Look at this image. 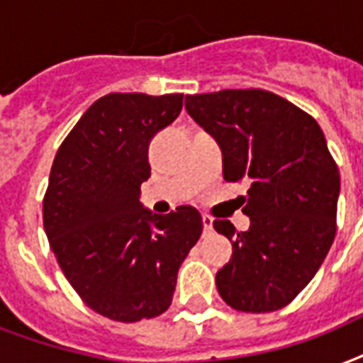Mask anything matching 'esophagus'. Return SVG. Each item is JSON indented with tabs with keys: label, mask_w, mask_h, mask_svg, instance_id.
<instances>
[{
	"label": "esophagus",
	"mask_w": 363,
	"mask_h": 363,
	"mask_svg": "<svg viewBox=\"0 0 363 363\" xmlns=\"http://www.w3.org/2000/svg\"><path fill=\"white\" fill-rule=\"evenodd\" d=\"M201 223H203V230L206 232L213 230V218L209 217V215H203V217H201Z\"/></svg>",
	"instance_id": "1"
}]
</instances>
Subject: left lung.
Masks as SVG:
<instances>
[{"label": "left lung", "instance_id": "left-lung-1", "mask_svg": "<svg viewBox=\"0 0 363 363\" xmlns=\"http://www.w3.org/2000/svg\"><path fill=\"white\" fill-rule=\"evenodd\" d=\"M184 108L217 140L226 182H249V228L213 226L232 242L217 289L240 312L289 304L322 267L335 240L341 179L314 118L262 89L186 95ZM245 201V200H243Z\"/></svg>", "mask_w": 363, "mask_h": 363}]
</instances>
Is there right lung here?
I'll return each mask as SVG.
<instances>
[{"instance_id": "add662e5", "label": "right lung", "mask_w": 363, "mask_h": 363, "mask_svg": "<svg viewBox=\"0 0 363 363\" xmlns=\"http://www.w3.org/2000/svg\"><path fill=\"white\" fill-rule=\"evenodd\" d=\"M181 110L182 95L110 93L87 108L52 162L47 240L83 303L116 322L169 308L177 272L203 230L196 207L156 215L140 203L150 140Z\"/></svg>"}]
</instances>
